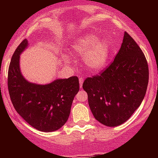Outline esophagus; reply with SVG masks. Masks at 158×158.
I'll list each match as a JSON object with an SVG mask.
<instances>
[{"label": "esophagus", "mask_w": 158, "mask_h": 158, "mask_svg": "<svg viewBox=\"0 0 158 158\" xmlns=\"http://www.w3.org/2000/svg\"><path fill=\"white\" fill-rule=\"evenodd\" d=\"M83 82H84V78L82 77H79V83H80L81 88L82 87V84H83Z\"/></svg>", "instance_id": "1"}]
</instances>
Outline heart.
<instances>
[{
	"mask_svg": "<svg viewBox=\"0 0 158 158\" xmlns=\"http://www.w3.org/2000/svg\"><path fill=\"white\" fill-rule=\"evenodd\" d=\"M72 50L79 56H83L84 63L89 69L99 71L107 64L111 46L107 40H100L97 35L88 33L73 43Z\"/></svg>",
	"mask_w": 158,
	"mask_h": 158,
	"instance_id": "obj_1",
	"label": "heart"
}]
</instances>
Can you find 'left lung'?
Listing matches in <instances>:
<instances>
[{"mask_svg":"<svg viewBox=\"0 0 158 158\" xmlns=\"http://www.w3.org/2000/svg\"><path fill=\"white\" fill-rule=\"evenodd\" d=\"M149 81L144 54L135 40L124 32L114 62L100 75L83 83L93 116L107 127L126 122L142 104Z\"/></svg>","mask_w":158,"mask_h":158,"instance_id":"obj_1","label":"left lung"}]
</instances>
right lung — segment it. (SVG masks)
<instances>
[{
    "mask_svg": "<svg viewBox=\"0 0 158 158\" xmlns=\"http://www.w3.org/2000/svg\"><path fill=\"white\" fill-rule=\"evenodd\" d=\"M28 47L22 42L11 59L8 87L16 111L31 126L43 132L60 129L68 120L74 96L79 91L77 77L56 79L46 85L25 79L19 66L20 54Z\"/></svg>",
    "mask_w": 158,
    "mask_h": 158,
    "instance_id": "obj_1",
    "label": "right lung"
}]
</instances>
